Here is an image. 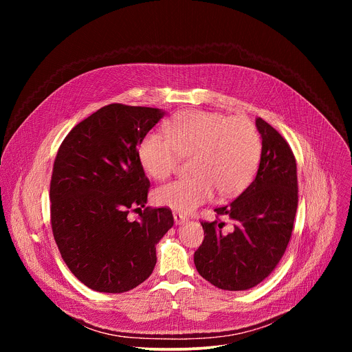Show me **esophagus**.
Wrapping results in <instances>:
<instances>
[{
	"label": "esophagus",
	"instance_id": "1",
	"mask_svg": "<svg viewBox=\"0 0 352 352\" xmlns=\"http://www.w3.org/2000/svg\"><path fill=\"white\" fill-rule=\"evenodd\" d=\"M186 220H188V217H186L185 214L178 213V212L174 213V221H175V224H182V223H185Z\"/></svg>",
	"mask_w": 352,
	"mask_h": 352
}]
</instances>
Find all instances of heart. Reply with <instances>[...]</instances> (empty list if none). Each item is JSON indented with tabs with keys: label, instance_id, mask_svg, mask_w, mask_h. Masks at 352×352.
<instances>
[{
	"label": "heart",
	"instance_id": "b5f03b06",
	"mask_svg": "<svg viewBox=\"0 0 352 352\" xmlns=\"http://www.w3.org/2000/svg\"><path fill=\"white\" fill-rule=\"evenodd\" d=\"M166 137L146 133L138 146L143 170L156 179L168 177L178 157L192 156L189 178L156 189L160 206L188 213L213 199L228 197L252 181L261 160L262 142L256 126L243 117L212 111H184L164 125Z\"/></svg>",
	"mask_w": 352,
	"mask_h": 352
}]
</instances>
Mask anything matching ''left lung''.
I'll return each mask as SVG.
<instances>
[{
	"label": "left lung",
	"mask_w": 352,
	"mask_h": 352,
	"mask_svg": "<svg viewBox=\"0 0 352 352\" xmlns=\"http://www.w3.org/2000/svg\"><path fill=\"white\" fill-rule=\"evenodd\" d=\"M262 136L258 174L230 205L202 221L205 239L195 252L196 270L221 289L243 291L262 283L278 265L289 242L298 206L296 163L287 140L256 118ZM219 217L232 227L226 230Z\"/></svg>",
	"instance_id": "obj_1"
}]
</instances>
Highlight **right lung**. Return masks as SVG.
<instances>
[{
    "mask_svg": "<svg viewBox=\"0 0 352 352\" xmlns=\"http://www.w3.org/2000/svg\"><path fill=\"white\" fill-rule=\"evenodd\" d=\"M166 113L109 104L63 140L50 182L52 228L60 254L86 287L120 294L152 274L156 245L173 227L168 208H145L150 181L138 146ZM139 210L140 219H127Z\"/></svg>",
    "mask_w": 352,
    "mask_h": 352,
    "instance_id": "right-lung-1",
    "label": "right lung"
}]
</instances>
